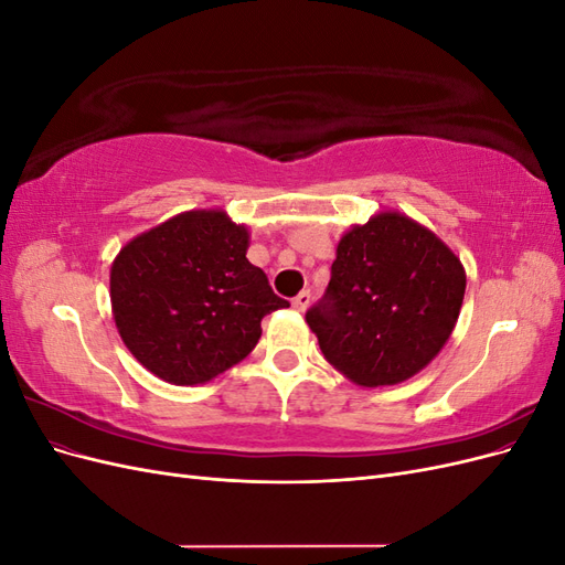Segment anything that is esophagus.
Here are the masks:
<instances>
[{
    "instance_id": "34e87169",
    "label": "esophagus",
    "mask_w": 565,
    "mask_h": 565,
    "mask_svg": "<svg viewBox=\"0 0 565 565\" xmlns=\"http://www.w3.org/2000/svg\"><path fill=\"white\" fill-rule=\"evenodd\" d=\"M309 303H311V292H309V289H303V292H299V295L292 299L295 311H299V313H303L306 309H309Z\"/></svg>"
}]
</instances>
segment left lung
Wrapping results in <instances>:
<instances>
[{"mask_svg": "<svg viewBox=\"0 0 565 565\" xmlns=\"http://www.w3.org/2000/svg\"><path fill=\"white\" fill-rule=\"evenodd\" d=\"M465 289L459 256L415 218L386 210L341 235L328 292L306 322L324 361L358 386L401 384L446 347Z\"/></svg>", "mask_w": 565, "mask_h": 565, "instance_id": "left-lung-1", "label": "left lung"}]
</instances>
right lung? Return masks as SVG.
Segmentation results:
<instances>
[{
  "label": "right lung",
  "mask_w": 565,
  "mask_h": 565,
  "mask_svg": "<svg viewBox=\"0 0 565 565\" xmlns=\"http://www.w3.org/2000/svg\"><path fill=\"white\" fill-rule=\"evenodd\" d=\"M249 228L224 210L181 212L129 241L110 266L125 347L156 377L193 386L256 347L264 316L287 309L249 264Z\"/></svg>",
  "instance_id": "1"
}]
</instances>
